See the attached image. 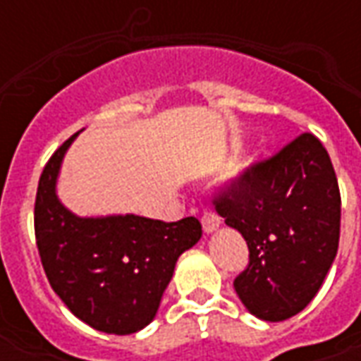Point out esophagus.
<instances>
[{
	"instance_id": "34e87169",
	"label": "esophagus",
	"mask_w": 361,
	"mask_h": 361,
	"mask_svg": "<svg viewBox=\"0 0 361 361\" xmlns=\"http://www.w3.org/2000/svg\"><path fill=\"white\" fill-rule=\"evenodd\" d=\"M201 224H203L204 232H207V234H211V232H214V230L220 226L219 214H214V212L207 211L203 214V219H201Z\"/></svg>"
}]
</instances>
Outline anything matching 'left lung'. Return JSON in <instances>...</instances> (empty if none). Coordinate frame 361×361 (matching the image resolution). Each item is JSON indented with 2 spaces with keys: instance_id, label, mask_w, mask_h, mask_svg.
Wrapping results in <instances>:
<instances>
[{
  "instance_id": "obj_1",
  "label": "left lung",
  "mask_w": 361,
  "mask_h": 361,
  "mask_svg": "<svg viewBox=\"0 0 361 361\" xmlns=\"http://www.w3.org/2000/svg\"><path fill=\"white\" fill-rule=\"evenodd\" d=\"M216 212L250 247L235 294L263 321H284L315 298L341 238V191L329 152L302 133L250 166L214 199Z\"/></svg>"
}]
</instances>
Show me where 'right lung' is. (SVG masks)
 Wrapping results in <instances>:
<instances>
[{"label": "right lung", "mask_w": 361, "mask_h": 361, "mask_svg": "<svg viewBox=\"0 0 361 361\" xmlns=\"http://www.w3.org/2000/svg\"><path fill=\"white\" fill-rule=\"evenodd\" d=\"M77 131L59 147L38 181L35 234L54 292L82 323L108 334H131L154 319L176 261L201 240V222L137 214L77 216L56 193L59 168Z\"/></svg>", "instance_id": "1"}]
</instances>
